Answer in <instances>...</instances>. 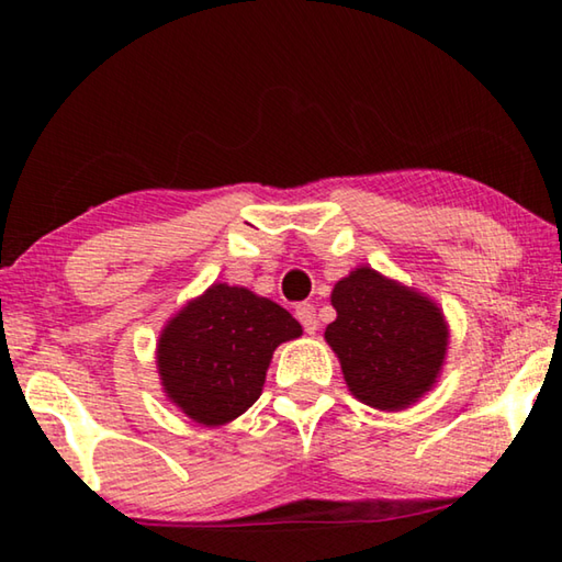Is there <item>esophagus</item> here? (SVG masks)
<instances>
[{
  "label": "esophagus",
  "instance_id": "1",
  "mask_svg": "<svg viewBox=\"0 0 562 562\" xmlns=\"http://www.w3.org/2000/svg\"><path fill=\"white\" fill-rule=\"evenodd\" d=\"M294 315H297V319L302 322V327L307 335H315L317 331V312H315V304L310 302H302L297 304V310H294Z\"/></svg>",
  "mask_w": 562,
  "mask_h": 562
}]
</instances>
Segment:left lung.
<instances>
[{"instance_id": "left-lung-1", "label": "left lung", "mask_w": 562, "mask_h": 562, "mask_svg": "<svg viewBox=\"0 0 562 562\" xmlns=\"http://www.w3.org/2000/svg\"><path fill=\"white\" fill-rule=\"evenodd\" d=\"M331 307L337 319L325 339L359 402L398 412L429 392L449 345L443 315L431 300L372 268H357L335 284Z\"/></svg>"}]
</instances>
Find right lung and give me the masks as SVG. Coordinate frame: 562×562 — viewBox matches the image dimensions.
<instances>
[{
	"mask_svg": "<svg viewBox=\"0 0 562 562\" xmlns=\"http://www.w3.org/2000/svg\"><path fill=\"white\" fill-rule=\"evenodd\" d=\"M300 335V322L280 304L213 284L168 322L158 339V374L183 414L221 426L258 402L272 351Z\"/></svg>",
	"mask_w": 562,
	"mask_h": 562,
	"instance_id": "obj_1",
	"label": "right lung"
}]
</instances>
